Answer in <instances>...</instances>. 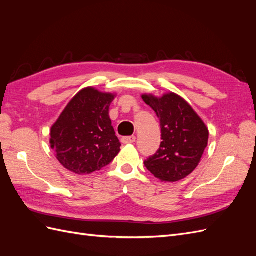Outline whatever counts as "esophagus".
<instances>
[{
	"mask_svg": "<svg viewBox=\"0 0 256 256\" xmlns=\"http://www.w3.org/2000/svg\"><path fill=\"white\" fill-rule=\"evenodd\" d=\"M136 142V136H124L122 138V143L124 144H131Z\"/></svg>",
	"mask_w": 256,
	"mask_h": 256,
	"instance_id": "34e87169",
	"label": "esophagus"
}]
</instances>
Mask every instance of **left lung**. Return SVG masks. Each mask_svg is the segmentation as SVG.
<instances>
[{"instance_id": "1", "label": "left lung", "mask_w": 256, "mask_h": 256, "mask_svg": "<svg viewBox=\"0 0 256 256\" xmlns=\"http://www.w3.org/2000/svg\"><path fill=\"white\" fill-rule=\"evenodd\" d=\"M141 97L157 113L162 138L158 152L145 160L146 168L161 182L184 180L196 168L207 147V126L193 108L173 92L161 97Z\"/></svg>"}]
</instances>
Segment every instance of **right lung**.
Here are the masks:
<instances>
[{
	"label": "right lung",
	"instance_id": "obj_1",
	"mask_svg": "<svg viewBox=\"0 0 256 256\" xmlns=\"http://www.w3.org/2000/svg\"><path fill=\"white\" fill-rule=\"evenodd\" d=\"M115 92L82 88L68 102L50 130V145L68 171L84 175L100 171L118 156L120 143L109 108Z\"/></svg>",
	"mask_w": 256,
	"mask_h": 256
}]
</instances>
